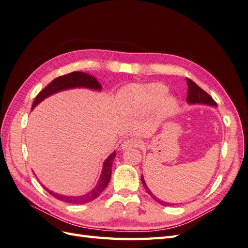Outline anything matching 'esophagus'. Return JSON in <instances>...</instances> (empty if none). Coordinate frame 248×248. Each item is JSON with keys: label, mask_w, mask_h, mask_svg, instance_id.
I'll list each match as a JSON object with an SVG mask.
<instances>
[{"label": "esophagus", "mask_w": 248, "mask_h": 248, "mask_svg": "<svg viewBox=\"0 0 248 248\" xmlns=\"http://www.w3.org/2000/svg\"><path fill=\"white\" fill-rule=\"evenodd\" d=\"M139 145H140V141H139L138 139L128 138V139H125V140L123 142L120 149H122V150H128V149H131V148L139 147Z\"/></svg>", "instance_id": "obj_1"}]
</instances>
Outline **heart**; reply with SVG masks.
<instances>
[{
    "instance_id": "b5f03b06",
    "label": "heart",
    "mask_w": 248,
    "mask_h": 248,
    "mask_svg": "<svg viewBox=\"0 0 248 248\" xmlns=\"http://www.w3.org/2000/svg\"><path fill=\"white\" fill-rule=\"evenodd\" d=\"M168 88L159 82L131 84L117 94L118 106L131 116L145 115L154 110L157 117H168L178 105L177 99L168 94Z\"/></svg>"
}]
</instances>
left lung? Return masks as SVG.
<instances>
[{"label":"left lung","mask_w":248,"mask_h":248,"mask_svg":"<svg viewBox=\"0 0 248 248\" xmlns=\"http://www.w3.org/2000/svg\"><path fill=\"white\" fill-rule=\"evenodd\" d=\"M186 84H187V87H188L187 97H186V101H187L188 105H205V106H209V107H217V104H216V101L213 99L211 95L207 94L204 90H202V89L198 85L195 84V82L192 79L186 78ZM141 181H142V185H143L145 190H147V193L156 202H158L159 204H161L163 206L172 204V203L164 202L163 200L157 198V197L151 192V189L148 187L147 183H145V181H144L143 175H141Z\"/></svg>","instance_id":"1"}]
</instances>
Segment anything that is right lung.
Listing matches in <instances>:
<instances>
[{"mask_svg":"<svg viewBox=\"0 0 248 248\" xmlns=\"http://www.w3.org/2000/svg\"><path fill=\"white\" fill-rule=\"evenodd\" d=\"M76 88H86L94 91H101V85L97 81V79L94 78V76L85 72H78V71L71 72L69 74L60 76V78H56L55 79H53L51 82H50L46 88H44L35 97L32 105V110L40 103H42L44 99L51 96V95L61 91L69 90V89H76ZM115 156H116L115 151L108 156L107 159L104 161L103 170H101V174L97 181V185L93 187L92 190H90V192L85 195H81V196L61 195L48 189L46 186H43L50 195H52L56 199L63 202L71 203V204H84V203L91 202L94 199H96L97 197L104 192V189L107 187V186L109 185L110 179H111V174H112V166H113V161Z\"/></svg>","mask_w":248,"mask_h":248,"instance_id":"right-lung-1","label":"right lung"}]
</instances>
